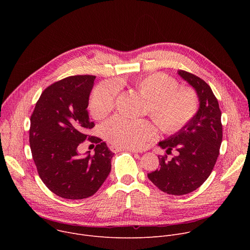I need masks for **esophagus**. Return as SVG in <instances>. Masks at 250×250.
<instances>
[{"mask_svg": "<svg viewBox=\"0 0 250 250\" xmlns=\"http://www.w3.org/2000/svg\"><path fill=\"white\" fill-rule=\"evenodd\" d=\"M110 148H111V150L114 151V152H118V151H121V150H127V151L132 152V153H138V151H136V150H134V149L124 148V147H120V146H112Z\"/></svg>", "mask_w": 250, "mask_h": 250, "instance_id": "1", "label": "esophagus"}]
</instances>
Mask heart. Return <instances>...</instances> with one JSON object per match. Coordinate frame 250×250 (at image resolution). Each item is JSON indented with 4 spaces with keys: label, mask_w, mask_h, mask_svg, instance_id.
<instances>
[{
    "label": "heart",
    "mask_w": 250,
    "mask_h": 250,
    "mask_svg": "<svg viewBox=\"0 0 250 250\" xmlns=\"http://www.w3.org/2000/svg\"><path fill=\"white\" fill-rule=\"evenodd\" d=\"M139 94L147 102V112L161 129L175 132L183 128L195 117L199 102L190 88H178L175 79L161 73L139 78L134 83ZM118 86L112 82L98 85L90 99V111L94 118L103 119L114 109ZM104 137L112 144L126 148L139 149L155 137V128L148 121L128 120L116 116L103 125Z\"/></svg>",
    "instance_id": "obj_1"
}]
</instances>
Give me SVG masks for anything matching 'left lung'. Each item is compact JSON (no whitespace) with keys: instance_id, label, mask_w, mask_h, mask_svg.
Returning a JSON list of instances; mask_svg holds the SVG:
<instances>
[{"instance_id":"left-lung-1","label":"left lung","mask_w":250,"mask_h":250,"mask_svg":"<svg viewBox=\"0 0 250 250\" xmlns=\"http://www.w3.org/2000/svg\"><path fill=\"white\" fill-rule=\"evenodd\" d=\"M196 91L200 106L193 120L179 131L158 146L178 154L168 160L159 158V169L148 173V179L162 192L181 196L198 189L210 175L215 166L223 140L222 113L219 102L210 87L198 76L184 70L178 71Z\"/></svg>"}]
</instances>
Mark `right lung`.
I'll return each mask as SVG.
<instances>
[{"instance_id": "1", "label": "right lung", "mask_w": 250, "mask_h": 250, "mask_svg": "<svg viewBox=\"0 0 250 250\" xmlns=\"http://www.w3.org/2000/svg\"><path fill=\"white\" fill-rule=\"evenodd\" d=\"M96 76L76 75L48 86L30 117L29 145L45 186L57 196L80 200L93 196L111 172L114 153L101 138L91 136L89 97ZM86 139L97 145L95 154L80 157Z\"/></svg>"}]
</instances>
